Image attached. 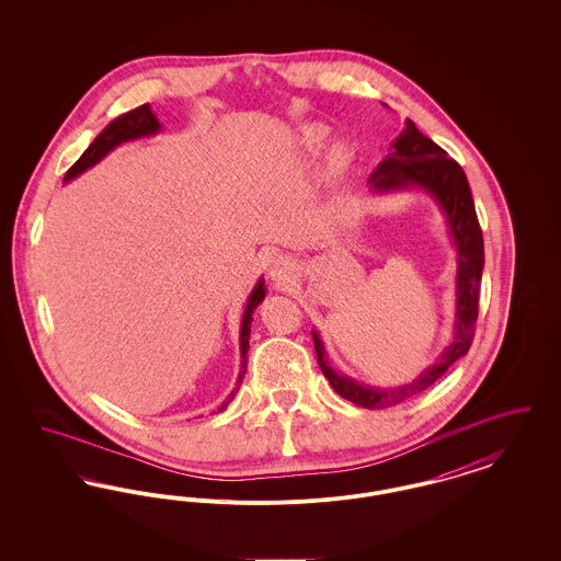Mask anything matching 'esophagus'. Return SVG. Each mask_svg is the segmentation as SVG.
Masks as SVG:
<instances>
[{
	"label": "esophagus",
	"instance_id": "obj_1",
	"mask_svg": "<svg viewBox=\"0 0 561 561\" xmlns=\"http://www.w3.org/2000/svg\"><path fill=\"white\" fill-rule=\"evenodd\" d=\"M268 277L277 284V286H288L296 277L298 273V265L294 261L293 256L288 254H275L271 261H268Z\"/></svg>",
	"mask_w": 561,
	"mask_h": 561
}]
</instances>
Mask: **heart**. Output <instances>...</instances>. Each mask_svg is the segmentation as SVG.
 I'll list each match as a JSON object with an SVG mask.
<instances>
[{"label":"heart","mask_w":561,"mask_h":561,"mask_svg":"<svg viewBox=\"0 0 561 561\" xmlns=\"http://www.w3.org/2000/svg\"><path fill=\"white\" fill-rule=\"evenodd\" d=\"M328 134H330L328 126H323L320 122H311V124H305V126H300L296 130V134H294V145H296V149L300 153L311 156V153L320 151V147L325 142ZM351 158H353L351 145H348L345 138H339V140L328 145L323 161H325V168L330 172H341V170L347 168Z\"/></svg>","instance_id":"b5f03b06"}]
</instances>
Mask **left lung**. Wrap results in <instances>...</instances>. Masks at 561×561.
Listing matches in <instances>:
<instances>
[{
    "mask_svg": "<svg viewBox=\"0 0 561 561\" xmlns=\"http://www.w3.org/2000/svg\"><path fill=\"white\" fill-rule=\"evenodd\" d=\"M391 153L374 168L368 183L374 195L423 191L446 218L448 236L456 250V305H454L453 339L437 359L419 374L412 382L401 387H373L353 376L339 373L328 359L320 332L313 330V343L321 373L332 389L368 410H382L410 400L428 389L456 359L467 355L476 332L478 302H480L481 268H483V238L476 214L473 195L462 168L448 153L421 133L412 119H405L400 136L391 142Z\"/></svg>",
    "mask_w": 561,
    "mask_h": 561,
    "instance_id": "left-lung-1",
    "label": "left lung"
}]
</instances>
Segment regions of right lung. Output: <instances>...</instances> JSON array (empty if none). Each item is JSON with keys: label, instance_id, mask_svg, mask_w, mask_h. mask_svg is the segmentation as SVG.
<instances>
[{"label": "right lung", "instance_id": "1", "mask_svg": "<svg viewBox=\"0 0 561 561\" xmlns=\"http://www.w3.org/2000/svg\"><path fill=\"white\" fill-rule=\"evenodd\" d=\"M163 130V126L156 115V111L151 108V105H140V107L133 108L119 117H115L113 122H108L107 126L101 130V134L90 142V147L81 153L80 160L76 161L69 172L65 174V181L62 183H71L76 181L78 176H81L85 170L94 168L101 160H105L108 153L113 149H117L119 145L124 142H133L138 138H149V136H156ZM265 294H267V286H265V279L259 277V282L254 284L252 293L245 300V307H243V316H241L240 325V374H238V380H236V387L233 391L227 396V400L220 403L218 412H222L233 398L238 396L240 391L241 382H243V374L248 368V348H250V325H252V316L256 311V307L265 300Z\"/></svg>", "mask_w": 561, "mask_h": 561}]
</instances>
